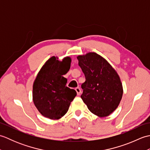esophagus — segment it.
<instances>
[{
	"label": "esophagus",
	"mask_w": 150,
	"mask_h": 150,
	"mask_svg": "<svg viewBox=\"0 0 150 150\" xmlns=\"http://www.w3.org/2000/svg\"><path fill=\"white\" fill-rule=\"evenodd\" d=\"M75 91L77 92V95H80L81 93V90L80 88H75Z\"/></svg>",
	"instance_id": "obj_1"
}]
</instances>
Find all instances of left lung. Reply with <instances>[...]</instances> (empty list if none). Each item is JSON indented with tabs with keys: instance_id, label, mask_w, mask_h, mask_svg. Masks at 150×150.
Here are the masks:
<instances>
[{
	"instance_id": "8db88e82",
	"label": "left lung",
	"mask_w": 150,
	"mask_h": 150,
	"mask_svg": "<svg viewBox=\"0 0 150 150\" xmlns=\"http://www.w3.org/2000/svg\"><path fill=\"white\" fill-rule=\"evenodd\" d=\"M77 59L86 78L81 85L82 100L97 116L110 115L117 109L122 97L119 75L106 59L96 53L79 55Z\"/></svg>"
}]
</instances>
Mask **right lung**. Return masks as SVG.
<instances>
[{
  "label": "right lung",
  "mask_w": 150,
  "mask_h": 150,
  "mask_svg": "<svg viewBox=\"0 0 150 150\" xmlns=\"http://www.w3.org/2000/svg\"><path fill=\"white\" fill-rule=\"evenodd\" d=\"M71 59L66 57L62 61L52 57L38 73L33 85V100L39 112L50 119H59L68 111L77 95L75 90L66 86L63 77L70 69Z\"/></svg>",
  "instance_id": "add662e5"
}]
</instances>
